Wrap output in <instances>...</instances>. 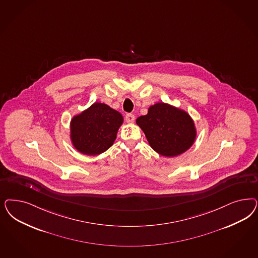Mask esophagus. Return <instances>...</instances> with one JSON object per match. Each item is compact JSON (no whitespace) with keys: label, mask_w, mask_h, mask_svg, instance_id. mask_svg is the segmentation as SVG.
<instances>
[{"label":"esophagus","mask_w":258,"mask_h":258,"mask_svg":"<svg viewBox=\"0 0 258 258\" xmlns=\"http://www.w3.org/2000/svg\"><path fill=\"white\" fill-rule=\"evenodd\" d=\"M125 120H126V122H128V123H131V122H133L134 120H135V116H134L133 114H126V116H125Z\"/></svg>","instance_id":"obj_1"}]
</instances>
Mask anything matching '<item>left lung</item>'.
I'll return each instance as SVG.
<instances>
[{"mask_svg":"<svg viewBox=\"0 0 258 258\" xmlns=\"http://www.w3.org/2000/svg\"><path fill=\"white\" fill-rule=\"evenodd\" d=\"M150 146L164 157H175L189 149L196 139L194 121L186 112L167 103L152 105L148 114L137 118Z\"/></svg>","mask_w":258,"mask_h":258,"instance_id":"8db88e82","label":"left lung"}]
</instances>
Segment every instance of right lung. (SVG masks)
<instances>
[{
    "instance_id": "right-lung-1",
    "label": "right lung",
    "mask_w": 258,
    "mask_h": 258,
    "mask_svg": "<svg viewBox=\"0 0 258 258\" xmlns=\"http://www.w3.org/2000/svg\"><path fill=\"white\" fill-rule=\"evenodd\" d=\"M123 122L120 113L104 103L96 102L71 120V140L81 153L96 156L105 152L115 142Z\"/></svg>"
}]
</instances>
